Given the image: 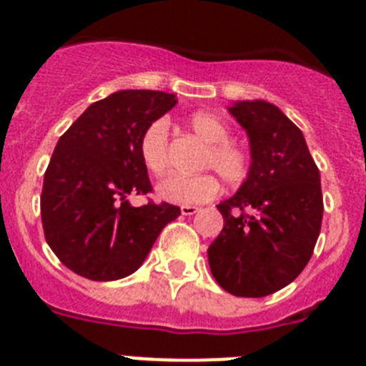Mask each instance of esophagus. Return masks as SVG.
I'll use <instances>...</instances> for the list:
<instances>
[{
    "mask_svg": "<svg viewBox=\"0 0 366 366\" xmlns=\"http://www.w3.org/2000/svg\"><path fill=\"white\" fill-rule=\"evenodd\" d=\"M196 212H199V207H196V205H183V207H181V214H183V216H192V214H196Z\"/></svg>",
    "mask_w": 366,
    "mask_h": 366,
    "instance_id": "34e87169",
    "label": "esophagus"
}]
</instances>
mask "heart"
Returning <instances> with one entry per match:
<instances>
[{"label": "heart", "mask_w": 366, "mask_h": 366, "mask_svg": "<svg viewBox=\"0 0 366 366\" xmlns=\"http://www.w3.org/2000/svg\"><path fill=\"white\" fill-rule=\"evenodd\" d=\"M187 126L209 147L203 155V168H212L227 185H240L249 174V155L238 144L231 143L227 122L211 112H196L187 119ZM139 155L154 176H161L168 164V122L164 119L150 122L139 139ZM157 198L176 205H198L212 199L218 192V181L211 174L183 176L170 174L161 181Z\"/></svg>", "instance_id": "1"}]
</instances>
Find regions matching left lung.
<instances>
[{
	"label": "left lung",
	"mask_w": 366,
	"mask_h": 366,
	"mask_svg": "<svg viewBox=\"0 0 366 366\" xmlns=\"http://www.w3.org/2000/svg\"><path fill=\"white\" fill-rule=\"evenodd\" d=\"M229 113L247 132L251 164L238 192L218 205L223 229L207 253L225 292L257 299L293 282L312 258L321 176L302 132L277 106L238 100Z\"/></svg>",
	"instance_id": "1"
}]
</instances>
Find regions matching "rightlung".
<instances>
[{"label": "right lung", "mask_w": 366, "mask_h": 366, "mask_svg": "<svg viewBox=\"0 0 366 366\" xmlns=\"http://www.w3.org/2000/svg\"><path fill=\"white\" fill-rule=\"evenodd\" d=\"M176 104L170 93L122 89L93 102L58 139L44 176L41 223L54 254L80 277L132 274L181 214L170 203L132 207L126 198L152 190L139 139Z\"/></svg>", "instance_id": "obj_1"}]
</instances>
